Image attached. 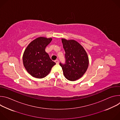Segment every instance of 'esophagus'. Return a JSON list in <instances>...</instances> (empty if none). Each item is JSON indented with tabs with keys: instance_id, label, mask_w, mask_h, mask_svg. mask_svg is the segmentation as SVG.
I'll list each match as a JSON object with an SVG mask.
<instances>
[{
	"instance_id": "obj_1",
	"label": "esophagus",
	"mask_w": 120,
	"mask_h": 120,
	"mask_svg": "<svg viewBox=\"0 0 120 120\" xmlns=\"http://www.w3.org/2000/svg\"><path fill=\"white\" fill-rule=\"evenodd\" d=\"M55 62H56V64H59V61H58V60H57V59L55 61Z\"/></svg>"
}]
</instances>
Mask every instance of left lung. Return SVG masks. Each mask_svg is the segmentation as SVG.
I'll list each match as a JSON object with an SVG mask.
<instances>
[{
  "instance_id": "obj_1",
  "label": "left lung",
  "mask_w": 120,
  "mask_h": 120,
  "mask_svg": "<svg viewBox=\"0 0 120 120\" xmlns=\"http://www.w3.org/2000/svg\"><path fill=\"white\" fill-rule=\"evenodd\" d=\"M62 42L65 53V62L59 64L65 77L69 81H75L81 78L87 69V54L83 47L75 40L62 39Z\"/></svg>"
}]
</instances>
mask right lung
Instances as JSON below:
<instances>
[{
    "mask_svg": "<svg viewBox=\"0 0 120 120\" xmlns=\"http://www.w3.org/2000/svg\"><path fill=\"white\" fill-rule=\"evenodd\" d=\"M52 38L40 37L32 41L27 46L23 56L24 67L32 76L43 78L50 73L56 63L51 60L45 48Z\"/></svg>",
    "mask_w": 120,
    "mask_h": 120,
    "instance_id": "add662e5",
    "label": "right lung"
}]
</instances>
